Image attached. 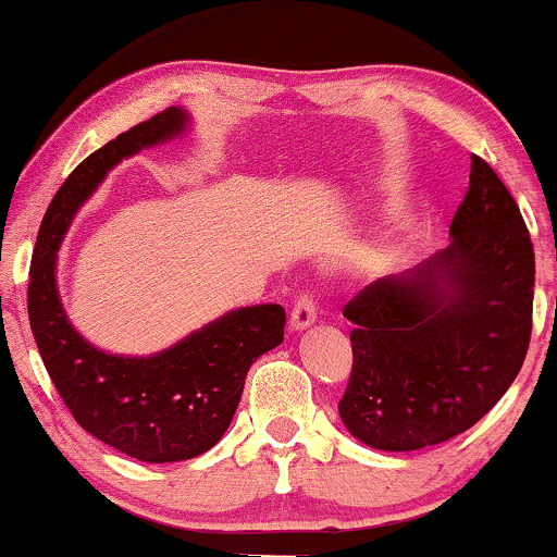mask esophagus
<instances>
[{
    "label": "esophagus",
    "instance_id": "1",
    "mask_svg": "<svg viewBox=\"0 0 557 557\" xmlns=\"http://www.w3.org/2000/svg\"><path fill=\"white\" fill-rule=\"evenodd\" d=\"M314 322H317V304L311 296H301V299L294 304L288 326H292V332H304V330H309Z\"/></svg>",
    "mask_w": 557,
    "mask_h": 557
}]
</instances>
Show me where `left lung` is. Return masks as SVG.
<instances>
[{
    "label": "left lung",
    "mask_w": 557,
    "mask_h": 557,
    "mask_svg": "<svg viewBox=\"0 0 557 557\" xmlns=\"http://www.w3.org/2000/svg\"><path fill=\"white\" fill-rule=\"evenodd\" d=\"M448 238L345 307L355 362L339 418L364 446L418 451L459 436L507 393L528 355L535 250L484 159L471 157Z\"/></svg>",
    "instance_id": "1"
}]
</instances>
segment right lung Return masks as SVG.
I'll return each mask as SVG.
<instances>
[{"label": "right lung", "mask_w": 557, "mask_h": 557, "mask_svg": "<svg viewBox=\"0 0 557 557\" xmlns=\"http://www.w3.org/2000/svg\"><path fill=\"white\" fill-rule=\"evenodd\" d=\"M193 128L180 106L119 134L75 166L45 212L29 263L27 311L45 370L75 421L132 459H195L223 438L258 357L284 342L281 304L225 311L154 355H113L71 324L58 292V250L113 166Z\"/></svg>", "instance_id": "1"}]
</instances>
